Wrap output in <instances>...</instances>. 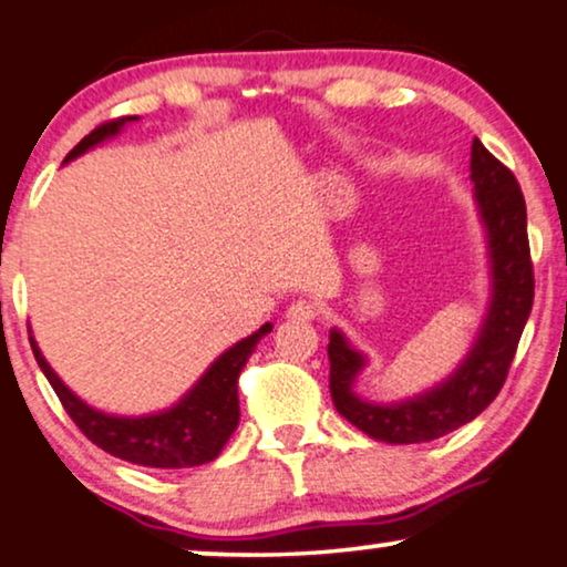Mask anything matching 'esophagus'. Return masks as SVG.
Here are the masks:
<instances>
[{
    "mask_svg": "<svg viewBox=\"0 0 567 567\" xmlns=\"http://www.w3.org/2000/svg\"><path fill=\"white\" fill-rule=\"evenodd\" d=\"M319 317V306L313 300H296L288 308V319L292 321H311Z\"/></svg>",
    "mask_w": 567,
    "mask_h": 567,
    "instance_id": "obj_1",
    "label": "esophagus"
}]
</instances>
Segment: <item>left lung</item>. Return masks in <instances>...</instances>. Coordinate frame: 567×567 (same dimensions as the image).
<instances>
[{
  "label": "left lung",
  "mask_w": 567,
  "mask_h": 567,
  "mask_svg": "<svg viewBox=\"0 0 567 567\" xmlns=\"http://www.w3.org/2000/svg\"><path fill=\"white\" fill-rule=\"evenodd\" d=\"M471 183L489 256V303L471 350L457 369L419 395L374 403L355 392L369 358L340 329L329 332V390L342 419L386 444L432 442L474 421L503 390L515 348L534 303V267L528 254L526 200L515 175L471 143Z\"/></svg>",
  "instance_id": "obj_1"
}]
</instances>
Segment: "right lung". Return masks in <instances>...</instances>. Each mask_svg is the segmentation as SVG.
Wrapping results in <instances>:
<instances>
[{"mask_svg":"<svg viewBox=\"0 0 567 567\" xmlns=\"http://www.w3.org/2000/svg\"><path fill=\"white\" fill-rule=\"evenodd\" d=\"M135 120L138 117H123L96 127L64 156V164L78 159L91 148L102 146L104 141L123 133L125 125L135 123ZM269 332L271 324L267 321L254 334L243 337L240 342L227 348L177 403L164 408V411L143 415H114L89 405L56 377V371L49 367L33 334L31 348L35 363L44 371L49 384L54 386L64 411L96 447L120 457V461L146 465V468H193V465L212 463L238 429V377L261 337Z\"/></svg>","mask_w":567,"mask_h":567,"instance_id":"obj_1","label":"right lung"}]
</instances>
